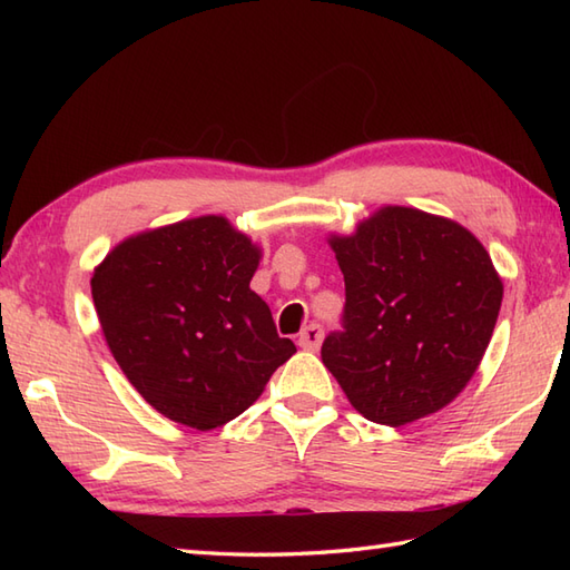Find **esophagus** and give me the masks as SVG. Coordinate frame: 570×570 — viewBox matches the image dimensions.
Wrapping results in <instances>:
<instances>
[{
    "label": "esophagus",
    "mask_w": 570,
    "mask_h": 570,
    "mask_svg": "<svg viewBox=\"0 0 570 570\" xmlns=\"http://www.w3.org/2000/svg\"><path fill=\"white\" fill-rule=\"evenodd\" d=\"M321 341H323V328H321L318 323H311V325H306L304 333L298 335V345L304 347V350H318Z\"/></svg>",
    "instance_id": "obj_1"
}]
</instances>
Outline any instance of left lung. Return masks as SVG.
Here are the masks:
<instances>
[{
  "label": "left lung",
  "mask_w": 570,
  "mask_h": 570,
  "mask_svg": "<svg viewBox=\"0 0 570 570\" xmlns=\"http://www.w3.org/2000/svg\"><path fill=\"white\" fill-rule=\"evenodd\" d=\"M345 276L343 331L323 365L362 416L404 426L451 404L475 374L502 306L488 249L463 225L386 205L331 237Z\"/></svg>",
  "instance_id": "left-lung-1"
}]
</instances>
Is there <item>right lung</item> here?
Here are the masks:
<instances>
[{"instance_id":"add662e5","label":"right lung","mask_w":570,"mask_h":570,"mask_svg":"<svg viewBox=\"0 0 570 570\" xmlns=\"http://www.w3.org/2000/svg\"><path fill=\"white\" fill-rule=\"evenodd\" d=\"M259 249L220 215L127 237L92 274L117 365L176 423L210 431L249 409L296 353L252 292Z\"/></svg>"}]
</instances>
